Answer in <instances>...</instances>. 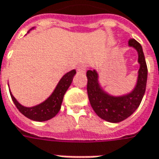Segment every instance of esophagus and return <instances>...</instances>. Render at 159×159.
Listing matches in <instances>:
<instances>
[{"instance_id": "obj_1", "label": "esophagus", "mask_w": 159, "mask_h": 159, "mask_svg": "<svg viewBox=\"0 0 159 159\" xmlns=\"http://www.w3.org/2000/svg\"><path fill=\"white\" fill-rule=\"evenodd\" d=\"M77 72L79 73H85L86 72V66L81 65V66H77Z\"/></svg>"}]
</instances>
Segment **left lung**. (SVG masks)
<instances>
[{"instance_id": "1", "label": "left lung", "mask_w": 159, "mask_h": 159, "mask_svg": "<svg viewBox=\"0 0 159 159\" xmlns=\"http://www.w3.org/2000/svg\"><path fill=\"white\" fill-rule=\"evenodd\" d=\"M129 47L137 52L140 65L136 83L129 93L122 95L111 94L101 85L96 70L87 71V90L90 105L100 118L109 123H120L130 117L139 107L146 91L147 66L142 47L134 39L129 41Z\"/></svg>"}]
</instances>
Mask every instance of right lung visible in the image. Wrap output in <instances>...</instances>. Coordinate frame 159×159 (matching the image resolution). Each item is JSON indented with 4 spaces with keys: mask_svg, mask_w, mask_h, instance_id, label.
Segmentation results:
<instances>
[{
    "mask_svg": "<svg viewBox=\"0 0 159 159\" xmlns=\"http://www.w3.org/2000/svg\"><path fill=\"white\" fill-rule=\"evenodd\" d=\"M34 28L35 27H33L32 29H34ZM32 29H30V30H31ZM29 31H28V33H29ZM76 73V70H72L69 72L66 73L61 77V79L59 80V82L53 90V92L51 93V95L47 100H44L43 102L38 104L36 106L30 107L23 106L16 100L15 97L12 95V92L10 91V94L12 97V101L15 104L16 107L19 109V111L24 116H25L26 117H28L30 120L37 121V122L48 121L53 117H55L60 110L64 95L72 83L73 77H74Z\"/></svg>",
    "mask_w": 159,
    "mask_h": 159,
    "instance_id": "right-lung-1",
    "label": "right lung"
}]
</instances>
